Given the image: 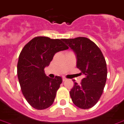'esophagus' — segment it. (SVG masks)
<instances>
[{
    "instance_id": "esophagus-1",
    "label": "esophagus",
    "mask_w": 124,
    "mask_h": 124,
    "mask_svg": "<svg viewBox=\"0 0 124 124\" xmlns=\"http://www.w3.org/2000/svg\"><path fill=\"white\" fill-rule=\"evenodd\" d=\"M66 79H66L65 77H63V78H62V81H65Z\"/></svg>"
}]
</instances>
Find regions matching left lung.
Returning <instances> with one entry per match:
<instances>
[{"label":"left lung","mask_w":124,"mask_h":124,"mask_svg":"<svg viewBox=\"0 0 124 124\" xmlns=\"http://www.w3.org/2000/svg\"><path fill=\"white\" fill-rule=\"evenodd\" d=\"M73 51L76 67L84 78L80 85L74 83L70 91L72 102L81 109L93 107L102 95L106 78L107 67L102 52L95 43L83 37L62 39ZM74 81V80H73Z\"/></svg>","instance_id":"obj_1"}]
</instances>
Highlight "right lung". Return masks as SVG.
Listing matches in <instances>:
<instances>
[{
    "label": "right lung",
    "instance_id": "right-lung-1",
    "mask_svg": "<svg viewBox=\"0 0 124 124\" xmlns=\"http://www.w3.org/2000/svg\"><path fill=\"white\" fill-rule=\"evenodd\" d=\"M67 49L62 39L40 36L29 41L20 53L17 65L19 83L25 98L35 109H46L54 102L62 78H49L44 69L55 53Z\"/></svg>",
    "mask_w": 124,
    "mask_h": 124
}]
</instances>
